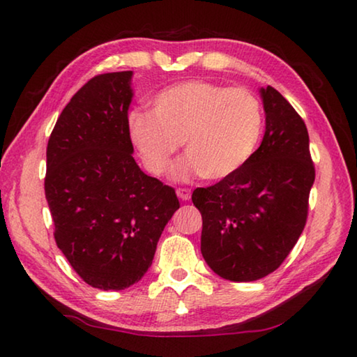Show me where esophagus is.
Returning a JSON list of instances; mask_svg holds the SVG:
<instances>
[{
  "mask_svg": "<svg viewBox=\"0 0 357 357\" xmlns=\"http://www.w3.org/2000/svg\"><path fill=\"white\" fill-rule=\"evenodd\" d=\"M176 193H178V197L181 198V200H184V202L189 200L190 195H192V192H190L189 187H179V189L176 190Z\"/></svg>",
  "mask_w": 357,
  "mask_h": 357,
  "instance_id": "1",
  "label": "esophagus"
}]
</instances>
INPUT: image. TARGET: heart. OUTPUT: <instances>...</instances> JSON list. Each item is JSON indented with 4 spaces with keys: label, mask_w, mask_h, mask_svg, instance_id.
Wrapping results in <instances>:
<instances>
[{
    "label": "heart",
    "mask_w": 357,
    "mask_h": 357,
    "mask_svg": "<svg viewBox=\"0 0 357 357\" xmlns=\"http://www.w3.org/2000/svg\"><path fill=\"white\" fill-rule=\"evenodd\" d=\"M261 130L263 108L255 94L202 80L164 89L155 96L153 113L135 112L129 119L130 140L155 176L172 170L183 143L189 157L183 176L227 178L250 160Z\"/></svg>",
    "instance_id": "b5f03b06"
}]
</instances>
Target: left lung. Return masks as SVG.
Listing matches in <instances>:
<instances>
[{
    "label": "left lung",
    "instance_id": "1",
    "mask_svg": "<svg viewBox=\"0 0 357 357\" xmlns=\"http://www.w3.org/2000/svg\"><path fill=\"white\" fill-rule=\"evenodd\" d=\"M259 93V148L236 173L192 193L203 219L204 261L231 282L263 279L285 261L305 227L315 181L304 119L273 86Z\"/></svg>",
    "mask_w": 357,
    "mask_h": 357
}]
</instances>
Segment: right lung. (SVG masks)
<instances>
[{"instance_id": "right-lung-1", "label": "right lung", "mask_w": 357, "mask_h": 357, "mask_svg": "<svg viewBox=\"0 0 357 357\" xmlns=\"http://www.w3.org/2000/svg\"><path fill=\"white\" fill-rule=\"evenodd\" d=\"M132 70L84 83L59 114L47 144L45 198L55 241L82 279L124 289L146 274L179 202L144 174L132 153Z\"/></svg>"}]
</instances>
